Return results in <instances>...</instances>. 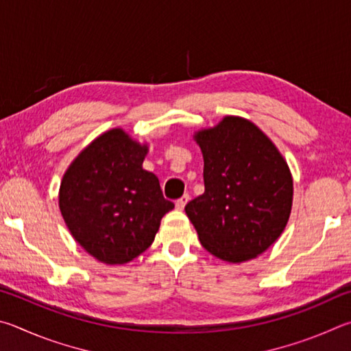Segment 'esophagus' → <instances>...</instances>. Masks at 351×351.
<instances>
[{"mask_svg": "<svg viewBox=\"0 0 351 351\" xmlns=\"http://www.w3.org/2000/svg\"><path fill=\"white\" fill-rule=\"evenodd\" d=\"M188 200H189V194H183L179 200H176V208H177V210L182 211L183 208H185V205L188 204Z\"/></svg>", "mask_w": 351, "mask_h": 351, "instance_id": "1", "label": "esophagus"}]
</instances>
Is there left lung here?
<instances>
[{"mask_svg": "<svg viewBox=\"0 0 351 351\" xmlns=\"http://www.w3.org/2000/svg\"><path fill=\"white\" fill-rule=\"evenodd\" d=\"M194 140L204 154L205 193L185 206L206 251L230 263L265 253L288 223L293 177L253 121L226 115Z\"/></svg>", "mask_w": 351, "mask_h": 351, "instance_id": "8db88e82", "label": "left lung"}]
</instances>
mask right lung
<instances>
[{
    "label": "right lung",
    "instance_id": "right-lung-1",
    "mask_svg": "<svg viewBox=\"0 0 351 351\" xmlns=\"http://www.w3.org/2000/svg\"><path fill=\"white\" fill-rule=\"evenodd\" d=\"M146 143L121 128L98 135L61 179L58 205L72 237L106 265H123L151 247L174 204L143 169Z\"/></svg>",
    "mask_w": 351,
    "mask_h": 351
}]
</instances>
